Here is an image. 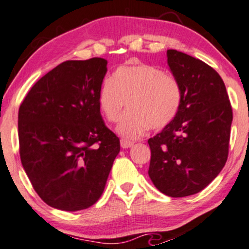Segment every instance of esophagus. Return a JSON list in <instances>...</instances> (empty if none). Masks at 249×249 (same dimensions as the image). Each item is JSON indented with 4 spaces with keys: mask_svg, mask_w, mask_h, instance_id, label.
Here are the masks:
<instances>
[{
    "mask_svg": "<svg viewBox=\"0 0 249 249\" xmlns=\"http://www.w3.org/2000/svg\"><path fill=\"white\" fill-rule=\"evenodd\" d=\"M133 145V142H130V141H126V139H122L121 141V146L123 148H128L131 147Z\"/></svg>",
    "mask_w": 249,
    "mask_h": 249,
    "instance_id": "34e87169",
    "label": "esophagus"
}]
</instances>
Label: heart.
Segmentation results:
<instances>
[{
    "label": "heart",
    "mask_w": 249,
    "mask_h": 249,
    "mask_svg": "<svg viewBox=\"0 0 249 249\" xmlns=\"http://www.w3.org/2000/svg\"><path fill=\"white\" fill-rule=\"evenodd\" d=\"M181 101L178 79L144 63L119 67L98 91L99 111L107 122H118L127 103L128 112L117 127L127 139L144 136L148 127L160 131L168 126L178 115Z\"/></svg>",
    "instance_id": "heart-1"
}]
</instances>
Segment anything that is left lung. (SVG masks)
<instances>
[{"label": "left lung", "mask_w": 249, "mask_h": 249, "mask_svg": "<svg viewBox=\"0 0 249 249\" xmlns=\"http://www.w3.org/2000/svg\"><path fill=\"white\" fill-rule=\"evenodd\" d=\"M167 63L182 101L173 122L148 139V176L161 193L181 198L204 190L225 166L233 111L212 67L173 49L167 50Z\"/></svg>", "instance_id": "left-lung-1"}]
</instances>
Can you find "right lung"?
<instances>
[{"mask_svg": "<svg viewBox=\"0 0 249 249\" xmlns=\"http://www.w3.org/2000/svg\"><path fill=\"white\" fill-rule=\"evenodd\" d=\"M107 64L99 57L63 62L38 79L19 105L22 165L39 198L57 210L92 206L121 150L98 107Z\"/></svg>", "mask_w": 249, "mask_h": 249, "instance_id": "obj_1", "label": "right lung"}]
</instances>
